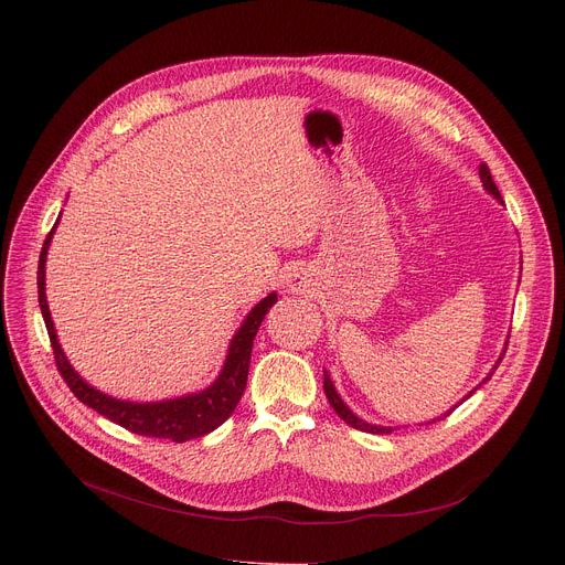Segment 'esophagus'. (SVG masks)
Masks as SVG:
<instances>
[{
    "label": "esophagus",
    "mask_w": 565,
    "mask_h": 565,
    "mask_svg": "<svg viewBox=\"0 0 565 565\" xmlns=\"http://www.w3.org/2000/svg\"><path fill=\"white\" fill-rule=\"evenodd\" d=\"M288 288L292 290V292H307L309 290V277H307V273H292L290 275V279H288Z\"/></svg>",
    "instance_id": "esophagus-1"
}]
</instances>
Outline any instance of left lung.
Here are the masks:
<instances>
[{
	"mask_svg": "<svg viewBox=\"0 0 565 565\" xmlns=\"http://www.w3.org/2000/svg\"><path fill=\"white\" fill-rule=\"evenodd\" d=\"M479 175H481V181H483V188L494 196V199H499L501 201V194H499V190H497V185H494V181H492V173H490V169H488V164L486 162H481L479 164ZM507 352V350H503ZM503 352H501V360H503ZM499 360V362H501ZM499 362H497V366H499ZM494 366V369H497ZM324 373V382H322V387H324V396H328V401H330V405L334 407V412L339 414V417L348 424V426H352V428H358V430H364V433H375V435H380V433H392V428H384V426H371V424H366V422H362L360 417H354V414L348 409V405L341 401V396L337 394V390H334V384H332V380H330V375H328V371H322ZM492 377V373L483 380V382H488ZM471 396V394H469ZM465 401V398H462ZM460 401V403H462ZM458 403V405H460ZM451 414V412H449ZM433 424V422H430Z\"/></svg>",
	"mask_w": 565,
	"mask_h": 565,
	"instance_id": "obj_1",
	"label": "left lung"
}]
</instances>
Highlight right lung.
<instances>
[{
	"instance_id": "right-lung-1",
	"label": "right lung",
	"mask_w": 565,
	"mask_h": 565,
	"mask_svg": "<svg viewBox=\"0 0 565 565\" xmlns=\"http://www.w3.org/2000/svg\"><path fill=\"white\" fill-rule=\"evenodd\" d=\"M54 228H56V224L47 233L43 249H41V258H39V305H41V313H43L45 328H47L56 369H58V373H62L71 392L75 394V398L88 407H94L109 422L124 426L130 433L146 435V437L188 441V439L213 433L217 426H222L233 414L235 405L241 403V396L247 387L254 337L260 328L265 313L270 311V307L277 302V292H270L263 302H258L252 309V313L243 322V328L237 330V334L233 337L224 369L211 387L203 390L201 394L162 401V403L118 401V398L100 394L94 387H88V384L73 371L62 345H58V341H56L54 324L50 318L47 300H45V256H47V247H50Z\"/></svg>"
}]
</instances>
